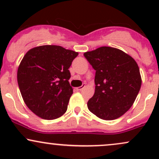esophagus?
Wrapping results in <instances>:
<instances>
[{"label": "esophagus", "mask_w": 159, "mask_h": 159, "mask_svg": "<svg viewBox=\"0 0 159 159\" xmlns=\"http://www.w3.org/2000/svg\"><path fill=\"white\" fill-rule=\"evenodd\" d=\"M84 87H85V84H83V85H81V87H76V90H81L82 89H83Z\"/></svg>", "instance_id": "esophagus-1"}]
</instances>
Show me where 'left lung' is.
Segmentation results:
<instances>
[{"label":"left lung","mask_w":159,"mask_h":159,"mask_svg":"<svg viewBox=\"0 0 159 159\" xmlns=\"http://www.w3.org/2000/svg\"><path fill=\"white\" fill-rule=\"evenodd\" d=\"M96 70L95 93L89 111L100 119H117L132 107L141 87L136 61L120 49L100 47L84 54Z\"/></svg>","instance_id":"8db88e82"}]
</instances>
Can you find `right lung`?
Segmentation results:
<instances>
[{
  "label": "right lung",
  "instance_id": "add662e5",
  "mask_svg": "<svg viewBox=\"0 0 159 159\" xmlns=\"http://www.w3.org/2000/svg\"><path fill=\"white\" fill-rule=\"evenodd\" d=\"M78 55L59 45H42L24 56L17 80L24 101L33 113L45 120L65 114L73 93L69 68Z\"/></svg>",
  "mask_w": 159,
  "mask_h": 159
}]
</instances>
